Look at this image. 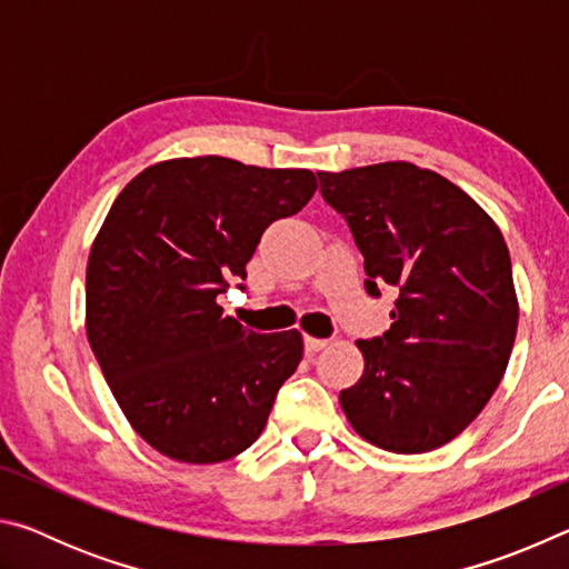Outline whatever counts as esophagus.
Masks as SVG:
<instances>
[{"instance_id": "1", "label": "esophagus", "mask_w": 569, "mask_h": 569, "mask_svg": "<svg viewBox=\"0 0 569 569\" xmlns=\"http://www.w3.org/2000/svg\"><path fill=\"white\" fill-rule=\"evenodd\" d=\"M326 346H329V341H326V339H313V336H306V339H303V349H306L308 356L323 351Z\"/></svg>"}]
</instances>
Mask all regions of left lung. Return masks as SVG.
Listing matches in <instances>:
<instances>
[{
  "label": "left lung",
  "mask_w": 569,
  "mask_h": 569,
  "mask_svg": "<svg viewBox=\"0 0 569 569\" xmlns=\"http://www.w3.org/2000/svg\"><path fill=\"white\" fill-rule=\"evenodd\" d=\"M319 180L361 250L366 291H397L389 331L359 341L363 373L339 393L346 419L397 455L447 445L492 399L515 346L519 306L505 238L465 190L411 162Z\"/></svg>",
  "instance_id": "left-lung-1"
}]
</instances>
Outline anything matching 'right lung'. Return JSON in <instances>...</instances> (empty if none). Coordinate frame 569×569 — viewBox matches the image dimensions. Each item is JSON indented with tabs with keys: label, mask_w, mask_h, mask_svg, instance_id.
<instances>
[{
	"label": "right lung",
	"mask_w": 569,
	"mask_h": 569,
	"mask_svg": "<svg viewBox=\"0 0 569 569\" xmlns=\"http://www.w3.org/2000/svg\"><path fill=\"white\" fill-rule=\"evenodd\" d=\"M316 188L311 170L206 156L150 166L114 198L90 250L84 326L112 397L160 455L216 465L261 437L303 339L243 329L218 296Z\"/></svg>",
	"instance_id": "obj_1"
}]
</instances>
